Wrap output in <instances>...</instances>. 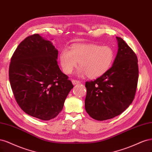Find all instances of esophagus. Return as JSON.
Returning <instances> with one entry per match:
<instances>
[{
  "label": "esophagus",
  "mask_w": 152,
  "mask_h": 152,
  "mask_svg": "<svg viewBox=\"0 0 152 152\" xmlns=\"http://www.w3.org/2000/svg\"><path fill=\"white\" fill-rule=\"evenodd\" d=\"M72 83L74 85H78V84H80V82L79 81H77V80H72Z\"/></svg>",
  "instance_id": "esophagus-1"
}]
</instances>
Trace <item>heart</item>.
<instances>
[{
  "instance_id": "heart-1",
  "label": "heart",
  "mask_w": 152,
  "mask_h": 152,
  "mask_svg": "<svg viewBox=\"0 0 152 152\" xmlns=\"http://www.w3.org/2000/svg\"><path fill=\"white\" fill-rule=\"evenodd\" d=\"M64 72L71 74L79 62L80 67L77 71L80 77L88 76L95 79L104 75L111 67L114 60V52L108 46L96 44H76L71 51L63 50L59 56Z\"/></svg>"
}]
</instances>
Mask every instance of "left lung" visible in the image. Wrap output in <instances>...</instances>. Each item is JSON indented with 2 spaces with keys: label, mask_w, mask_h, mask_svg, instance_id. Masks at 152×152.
<instances>
[{
  "label": "left lung",
  "mask_w": 152,
  "mask_h": 152,
  "mask_svg": "<svg viewBox=\"0 0 152 152\" xmlns=\"http://www.w3.org/2000/svg\"><path fill=\"white\" fill-rule=\"evenodd\" d=\"M116 39L118 50L111 68L96 80L85 84V110L97 121L120 115L130 105L136 94L138 58L123 39Z\"/></svg>",
  "instance_id": "obj_1"
}]
</instances>
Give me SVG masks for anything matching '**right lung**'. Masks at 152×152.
<instances>
[{"label":"right lung","mask_w":152,"mask_h":152,"mask_svg":"<svg viewBox=\"0 0 152 152\" xmlns=\"http://www.w3.org/2000/svg\"><path fill=\"white\" fill-rule=\"evenodd\" d=\"M57 56L50 40L35 34L19 43L9 66V81L19 106L43 121L60 113L73 88L58 66Z\"/></svg>","instance_id":"obj_1"}]
</instances>
